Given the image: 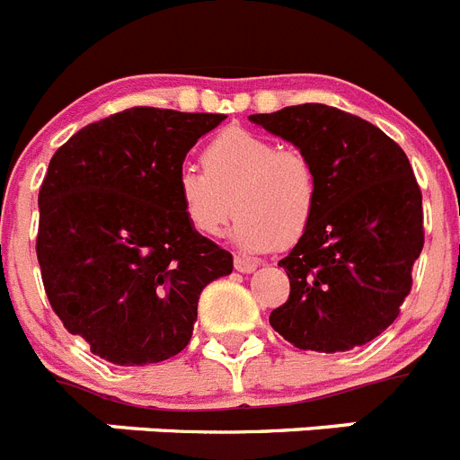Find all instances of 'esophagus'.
<instances>
[{
    "instance_id": "34e87169",
    "label": "esophagus",
    "mask_w": 460,
    "mask_h": 460,
    "mask_svg": "<svg viewBox=\"0 0 460 460\" xmlns=\"http://www.w3.org/2000/svg\"><path fill=\"white\" fill-rule=\"evenodd\" d=\"M234 270L239 274H251V271L258 270V262H251V260H243V258H234Z\"/></svg>"
}]
</instances>
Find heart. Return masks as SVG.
<instances>
[{"label":"heart","mask_w":460,"mask_h":460,"mask_svg":"<svg viewBox=\"0 0 460 460\" xmlns=\"http://www.w3.org/2000/svg\"><path fill=\"white\" fill-rule=\"evenodd\" d=\"M202 165H184L174 198L190 227L218 237L237 214L233 242L246 253H267L304 237L318 209V174L296 149L243 128L218 133L202 152Z\"/></svg>","instance_id":"heart-1"}]
</instances>
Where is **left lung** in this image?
Segmentation results:
<instances>
[{
    "label": "left lung",
    "mask_w": 460,
    "mask_h": 460,
    "mask_svg": "<svg viewBox=\"0 0 460 460\" xmlns=\"http://www.w3.org/2000/svg\"><path fill=\"white\" fill-rule=\"evenodd\" d=\"M249 119L295 145L318 174L311 227L279 262L290 296L270 324L299 350L367 345L398 318L424 246L421 190L408 156L377 126L332 105Z\"/></svg>",
    "instance_id": "left-lung-1"
}]
</instances>
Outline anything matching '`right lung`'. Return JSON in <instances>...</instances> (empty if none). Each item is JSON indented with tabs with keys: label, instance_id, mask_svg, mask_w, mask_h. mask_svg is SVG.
Returning a JSON list of instances; mask_svg holds the SVG:
<instances>
[{
	"label": "right lung",
	"instance_id": "1",
	"mask_svg": "<svg viewBox=\"0 0 460 460\" xmlns=\"http://www.w3.org/2000/svg\"><path fill=\"white\" fill-rule=\"evenodd\" d=\"M226 115L128 108L80 128L39 193L40 276L52 311L117 367L181 352L207 283L233 255L186 223L174 177Z\"/></svg>",
	"mask_w": 460,
	"mask_h": 460
}]
</instances>
